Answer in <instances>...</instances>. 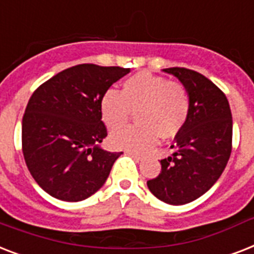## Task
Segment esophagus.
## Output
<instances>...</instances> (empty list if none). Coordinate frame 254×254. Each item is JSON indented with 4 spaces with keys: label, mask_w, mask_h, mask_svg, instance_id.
<instances>
[{
    "label": "esophagus",
    "mask_w": 254,
    "mask_h": 254,
    "mask_svg": "<svg viewBox=\"0 0 254 254\" xmlns=\"http://www.w3.org/2000/svg\"><path fill=\"white\" fill-rule=\"evenodd\" d=\"M127 154H130L131 157L137 161H142V155H139L138 153H134V151H127Z\"/></svg>",
    "instance_id": "34e87169"
}]
</instances>
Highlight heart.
I'll return each mask as SVG.
<instances>
[{
	"instance_id": "b5f03b06",
	"label": "heart",
	"mask_w": 254,
	"mask_h": 254,
	"mask_svg": "<svg viewBox=\"0 0 254 254\" xmlns=\"http://www.w3.org/2000/svg\"><path fill=\"white\" fill-rule=\"evenodd\" d=\"M191 100L183 83L150 72H138L124 80L121 91H107L100 99V115L111 130L125 127L131 111L138 125L112 133L116 149L145 151L158 142L159 135L174 138L185 127Z\"/></svg>"
}]
</instances>
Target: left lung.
Here are the masks:
<instances>
[{
  "instance_id": "8db88e82",
  "label": "left lung",
  "mask_w": 254,
  "mask_h": 254,
  "mask_svg": "<svg viewBox=\"0 0 254 254\" xmlns=\"http://www.w3.org/2000/svg\"><path fill=\"white\" fill-rule=\"evenodd\" d=\"M163 71L185 84L191 109L173 153L161 159L162 170L147 187L159 200L181 205L207 192L224 171L232 151V113L224 92L204 75L185 67Z\"/></svg>"
}]
</instances>
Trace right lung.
<instances>
[{"label":"right lung","instance_id":"1","mask_svg":"<svg viewBox=\"0 0 254 254\" xmlns=\"http://www.w3.org/2000/svg\"><path fill=\"white\" fill-rule=\"evenodd\" d=\"M129 71L77 64L33 92L22 119V153L30 174L51 196L80 201L105 183L121 153L99 147L108 135L100 99Z\"/></svg>","mask_w":254,"mask_h":254}]
</instances>
